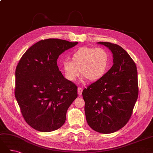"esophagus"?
I'll use <instances>...</instances> for the list:
<instances>
[{
    "label": "esophagus",
    "instance_id": "34e87169",
    "mask_svg": "<svg viewBox=\"0 0 153 153\" xmlns=\"http://www.w3.org/2000/svg\"><path fill=\"white\" fill-rule=\"evenodd\" d=\"M82 91H83V89L82 87H79L78 88V94H82Z\"/></svg>",
    "mask_w": 153,
    "mask_h": 153
}]
</instances>
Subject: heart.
<instances>
[{
  "label": "heart",
  "mask_w": 153,
  "mask_h": 153,
  "mask_svg": "<svg viewBox=\"0 0 153 153\" xmlns=\"http://www.w3.org/2000/svg\"><path fill=\"white\" fill-rule=\"evenodd\" d=\"M108 52L103 48L82 47L71 56V62L62 63L64 75L68 80H75L80 73L87 79L94 82L102 78L109 66Z\"/></svg>",
  "instance_id": "b5f03b06"
}]
</instances>
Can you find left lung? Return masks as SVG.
Segmentation results:
<instances>
[{
  "mask_svg": "<svg viewBox=\"0 0 153 153\" xmlns=\"http://www.w3.org/2000/svg\"><path fill=\"white\" fill-rule=\"evenodd\" d=\"M113 53L114 64L100 80L82 92L89 126L101 133H114L130 119L138 96L137 69L126 51L118 45L99 42Z\"/></svg>",
  "mask_w": 153,
  "mask_h": 153,
  "instance_id": "left-lung-1",
  "label": "left lung"
}]
</instances>
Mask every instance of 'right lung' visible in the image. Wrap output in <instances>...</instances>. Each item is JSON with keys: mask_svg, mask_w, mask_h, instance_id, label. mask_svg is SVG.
<instances>
[{"mask_svg": "<svg viewBox=\"0 0 153 153\" xmlns=\"http://www.w3.org/2000/svg\"><path fill=\"white\" fill-rule=\"evenodd\" d=\"M76 44L59 39L41 40L18 64L15 98L25 121L36 130L50 132L61 128L77 98V86L64 77L57 63L60 55Z\"/></svg>", "mask_w": 153, "mask_h": 153, "instance_id": "add662e5", "label": "right lung"}]
</instances>
